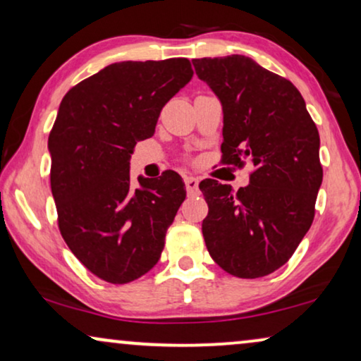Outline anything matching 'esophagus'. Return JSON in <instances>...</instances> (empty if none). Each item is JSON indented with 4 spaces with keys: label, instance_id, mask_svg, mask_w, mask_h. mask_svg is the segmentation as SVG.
Wrapping results in <instances>:
<instances>
[{
    "label": "esophagus",
    "instance_id": "obj_1",
    "mask_svg": "<svg viewBox=\"0 0 361 361\" xmlns=\"http://www.w3.org/2000/svg\"><path fill=\"white\" fill-rule=\"evenodd\" d=\"M185 189L189 195L199 194V179H195V177H192V176L185 177Z\"/></svg>",
    "mask_w": 361,
    "mask_h": 361
}]
</instances>
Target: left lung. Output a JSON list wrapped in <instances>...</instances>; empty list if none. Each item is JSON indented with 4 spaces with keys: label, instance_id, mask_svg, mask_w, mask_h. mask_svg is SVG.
I'll list each match as a JSON object with an SVG mask.
<instances>
[{
    "label": "left lung",
    "instance_id": "1",
    "mask_svg": "<svg viewBox=\"0 0 361 361\" xmlns=\"http://www.w3.org/2000/svg\"><path fill=\"white\" fill-rule=\"evenodd\" d=\"M192 63L224 106L221 162L253 167L236 194L215 179L200 182L207 250L226 273L263 278L288 263L312 225L324 176L317 126L298 88L253 59Z\"/></svg>",
    "mask_w": 361,
    "mask_h": 361
}]
</instances>
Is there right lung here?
I'll return each instance as SVG.
<instances>
[{"mask_svg":"<svg viewBox=\"0 0 361 361\" xmlns=\"http://www.w3.org/2000/svg\"><path fill=\"white\" fill-rule=\"evenodd\" d=\"M192 75L180 57L116 62L72 87L59 106L49 135L59 230L77 259L106 283H131L154 268L185 199L174 171L140 177L133 189L130 159Z\"/></svg>","mask_w":361,"mask_h":361,"instance_id":"1","label":"right lung"}]
</instances>
